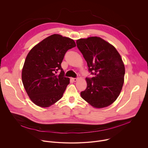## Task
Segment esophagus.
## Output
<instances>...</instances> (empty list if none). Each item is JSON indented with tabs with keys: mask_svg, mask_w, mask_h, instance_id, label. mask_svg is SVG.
Here are the masks:
<instances>
[{
	"mask_svg": "<svg viewBox=\"0 0 148 148\" xmlns=\"http://www.w3.org/2000/svg\"><path fill=\"white\" fill-rule=\"evenodd\" d=\"M72 80H73L74 82H76V81H78V78H72Z\"/></svg>",
	"mask_w": 148,
	"mask_h": 148,
	"instance_id": "1",
	"label": "esophagus"
}]
</instances>
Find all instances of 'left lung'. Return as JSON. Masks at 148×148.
Listing matches in <instances>:
<instances>
[{
    "label": "left lung",
    "instance_id": "obj_1",
    "mask_svg": "<svg viewBox=\"0 0 148 148\" xmlns=\"http://www.w3.org/2000/svg\"><path fill=\"white\" fill-rule=\"evenodd\" d=\"M78 49L94 77L86 78L87 88L81 97L95 108L107 107L119 95L124 82L125 66L114 46L99 37L79 38Z\"/></svg>",
    "mask_w": 148,
    "mask_h": 148
}]
</instances>
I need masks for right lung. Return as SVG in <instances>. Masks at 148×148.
Wrapping results in <instances>:
<instances>
[{
  "label": "right lung",
  "mask_w": 148,
  "mask_h": 148,
  "mask_svg": "<svg viewBox=\"0 0 148 148\" xmlns=\"http://www.w3.org/2000/svg\"><path fill=\"white\" fill-rule=\"evenodd\" d=\"M76 46L74 40L52 34L34 46L26 58L22 71L24 88L30 100L48 108L60 100L70 83L61 63L67 51ZM61 70L59 75L55 73Z\"/></svg>",
  "instance_id": "right-lung-1"
}]
</instances>
